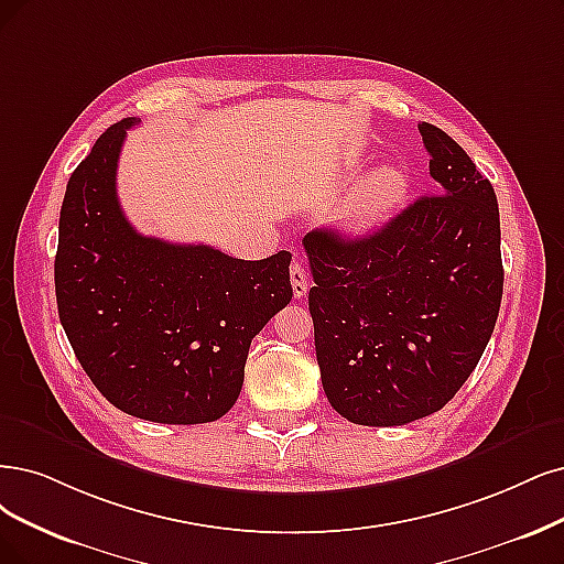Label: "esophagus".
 <instances>
[{"mask_svg":"<svg viewBox=\"0 0 564 564\" xmlns=\"http://www.w3.org/2000/svg\"><path fill=\"white\" fill-rule=\"evenodd\" d=\"M290 283H293V293L297 300L306 295L308 279H306V269H304L302 260H293V267H290Z\"/></svg>","mask_w":564,"mask_h":564,"instance_id":"obj_1","label":"esophagus"}]
</instances>
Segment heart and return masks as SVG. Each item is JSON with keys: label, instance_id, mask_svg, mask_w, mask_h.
Masks as SVG:
<instances>
[{"label": "heart", "instance_id": "b5f03b06", "mask_svg": "<svg viewBox=\"0 0 564 564\" xmlns=\"http://www.w3.org/2000/svg\"><path fill=\"white\" fill-rule=\"evenodd\" d=\"M406 193V176L398 166H381L371 172L339 212V229L350 237L369 235L377 229Z\"/></svg>", "mask_w": 564, "mask_h": 564}]
</instances>
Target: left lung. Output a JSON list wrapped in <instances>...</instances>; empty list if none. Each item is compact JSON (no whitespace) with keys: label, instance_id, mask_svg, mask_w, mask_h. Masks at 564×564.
<instances>
[{"label":"left lung","instance_id":"left-lung-1","mask_svg":"<svg viewBox=\"0 0 564 564\" xmlns=\"http://www.w3.org/2000/svg\"><path fill=\"white\" fill-rule=\"evenodd\" d=\"M419 130L436 195L362 239L304 237L323 390L356 425H406L444 409L481 360L502 302L492 185L444 130Z\"/></svg>","mask_w":564,"mask_h":564}]
</instances>
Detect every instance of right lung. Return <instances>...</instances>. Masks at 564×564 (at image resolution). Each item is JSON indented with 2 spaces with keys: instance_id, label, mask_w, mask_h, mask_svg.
I'll return each instance as SVG.
<instances>
[{
  "instance_id": "1",
  "label": "right lung",
  "mask_w": 564,
  "mask_h": 564,
  "mask_svg": "<svg viewBox=\"0 0 564 564\" xmlns=\"http://www.w3.org/2000/svg\"><path fill=\"white\" fill-rule=\"evenodd\" d=\"M134 122L111 124L67 183L55 256L59 323L116 409L164 425L212 423L239 398L250 341L293 300L290 253L237 260L139 235L116 193Z\"/></svg>"
}]
</instances>
